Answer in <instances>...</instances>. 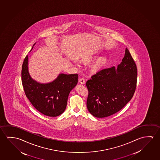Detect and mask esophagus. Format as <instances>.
<instances>
[{
  "label": "esophagus",
  "instance_id": "obj_1",
  "mask_svg": "<svg viewBox=\"0 0 160 160\" xmlns=\"http://www.w3.org/2000/svg\"><path fill=\"white\" fill-rule=\"evenodd\" d=\"M79 82L81 83V84H84L85 83V80L84 78H82L81 79H79Z\"/></svg>",
  "mask_w": 160,
  "mask_h": 160
}]
</instances>
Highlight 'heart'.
Listing matches in <instances>:
<instances>
[{"label": "heart", "instance_id": "heart-1", "mask_svg": "<svg viewBox=\"0 0 160 160\" xmlns=\"http://www.w3.org/2000/svg\"><path fill=\"white\" fill-rule=\"evenodd\" d=\"M90 59L89 58H87V59ZM103 62H104V60H103V59H100L98 60V62H97L96 65H97L98 67H100V66H101V65L103 64Z\"/></svg>", "mask_w": 160, "mask_h": 160}]
</instances>
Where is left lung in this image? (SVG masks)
<instances>
[{"label":"left lung","mask_w":160,"mask_h":160,"mask_svg":"<svg viewBox=\"0 0 160 160\" xmlns=\"http://www.w3.org/2000/svg\"><path fill=\"white\" fill-rule=\"evenodd\" d=\"M138 70L126 48L122 62L102 69L86 82L89 91L86 105L89 112L98 118L112 115L130 101L135 91Z\"/></svg>","instance_id":"left-lung-1"}]
</instances>
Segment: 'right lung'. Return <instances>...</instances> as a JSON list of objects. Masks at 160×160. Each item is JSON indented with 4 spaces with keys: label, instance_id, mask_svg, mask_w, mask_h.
I'll return each mask as SVG.
<instances>
[{
    "label": "right lung",
    "instance_id": "obj_1",
    "mask_svg": "<svg viewBox=\"0 0 160 160\" xmlns=\"http://www.w3.org/2000/svg\"><path fill=\"white\" fill-rule=\"evenodd\" d=\"M22 80L25 93L35 108L44 115L56 117L65 110L69 93L78 82V75L60 74L52 82L40 83L30 75L27 55L22 64Z\"/></svg>",
    "mask_w": 160,
    "mask_h": 160
}]
</instances>
